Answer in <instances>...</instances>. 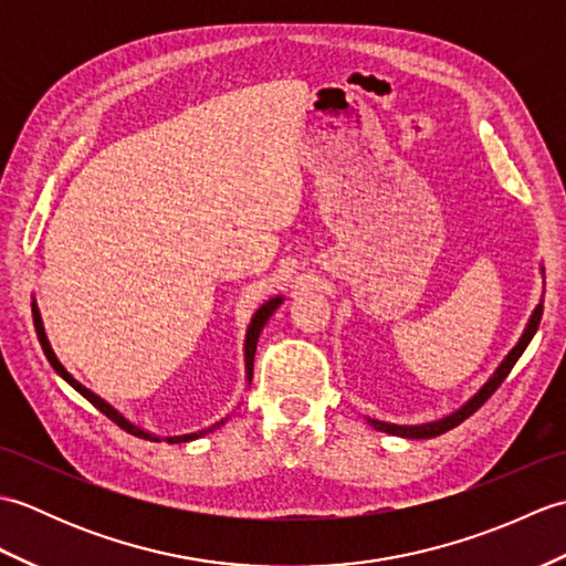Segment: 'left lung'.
<instances>
[{
	"label": "left lung",
	"instance_id": "obj_1",
	"mask_svg": "<svg viewBox=\"0 0 566 566\" xmlns=\"http://www.w3.org/2000/svg\"><path fill=\"white\" fill-rule=\"evenodd\" d=\"M545 274V272H543ZM539 318H543V302L537 304V308L533 311V316H531V321H527V328H525V333H523V338L518 340V345L513 347V350L506 355V359H503V363L499 365V369L494 371V377H491L482 389H479V394H474L472 399H469L460 411H454L452 416H448V418H442V420H436V423H423V426H394V423H381V420H375V418H367L369 420V426H375L377 430H384V432H389V436H401V438H436V436H442V432H448V430H452L454 426H460L464 418H469L472 416L476 408H482V403L489 399L491 394H494L501 384H503V379H506L509 375H511V369H513V365L518 363V357L523 355V350L527 347V343L533 340V335H535V331H537V326H539Z\"/></svg>",
	"mask_w": 566,
	"mask_h": 566
}]
</instances>
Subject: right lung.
<instances>
[{
  "mask_svg": "<svg viewBox=\"0 0 566 566\" xmlns=\"http://www.w3.org/2000/svg\"><path fill=\"white\" fill-rule=\"evenodd\" d=\"M282 304V296H276V298H270L268 304H262L260 308H258V314L252 316V321H250V328H248V335H245V377H248V381L252 379V359H255V347H258V338H260V333H262V328H264V323L270 321V316L274 314L276 311V306ZM31 311H33V326H35V335H39V343H41V347H43V353H45V357H48V363L53 365V369L57 371L60 377H63L72 389L75 391H80L84 399H87L94 408H99V411L106 416V418H112L114 423L118 426V428H124L126 432H130V436H136V438H143V440H155V442H160V438H155V436H150V432H146V430H140L138 426H134L130 423V420H126L122 413L116 411V408H112L109 403H106L104 399H99L97 394L94 391H90L87 387H82V384L70 375V371L57 363V357H55V353H53V347H51V343H48V338H45V331H43V321H41V314H39V306H35V302H33V306H31ZM219 426H223V420L221 423H216V426H211V428H207V430H199V432H191V436H177V438H167V442H189V440H195V438H201V436H207V432H211L213 428H219Z\"/></svg>",
  "mask_w": 566,
  "mask_h": 566,
  "instance_id": "right-lung-1",
  "label": "right lung"
}]
</instances>
